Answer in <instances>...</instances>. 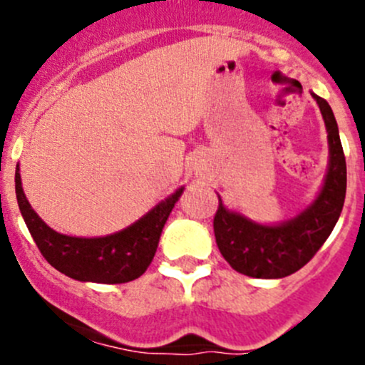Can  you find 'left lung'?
Segmentation results:
<instances>
[{
	"label": "left lung",
	"instance_id": "left-lung-1",
	"mask_svg": "<svg viewBox=\"0 0 365 365\" xmlns=\"http://www.w3.org/2000/svg\"><path fill=\"white\" fill-rule=\"evenodd\" d=\"M322 111L329 138V168L318 196L297 217L279 224H261L227 210L219 196L213 217L217 247L240 274L256 279H281L295 274L319 251L332 233L346 197V159L339 128L325 98L311 93Z\"/></svg>",
	"mask_w": 365,
	"mask_h": 365
}]
</instances>
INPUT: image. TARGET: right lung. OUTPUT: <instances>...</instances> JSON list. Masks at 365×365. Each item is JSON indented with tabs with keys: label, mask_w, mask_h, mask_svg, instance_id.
<instances>
[{
	"label": "right lung",
	"mask_w": 365,
	"mask_h": 365,
	"mask_svg": "<svg viewBox=\"0 0 365 365\" xmlns=\"http://www.w3.org/2000/svg\"><path fill=\"white\" fill-rule=\"evenodd\" d=\"M182 192L183 187H180L141 219L113 235L68 237L54 231L36 215L26 200L19 164L16 169L17 203L36 247L58 272L81 282L121 284L141 277L155 256L162 227Z\"/></svg>",
	"instance_id": "right-lung-1"
}]
</instances>
